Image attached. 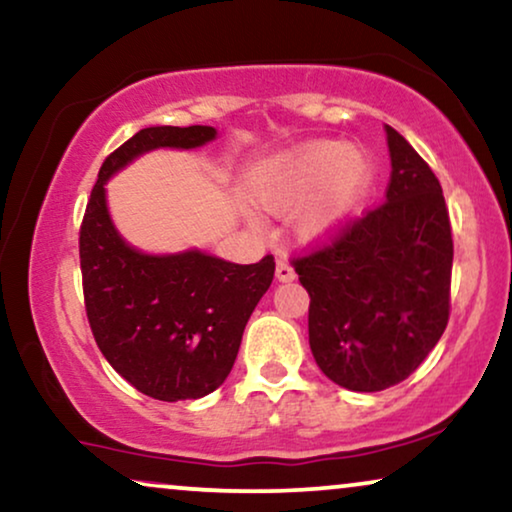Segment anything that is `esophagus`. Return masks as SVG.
<instances>
[{"instance_id": "34e87169", "label": "esophagus", "mask_w": 512, "mask_h": 512, "mask_svg": "<svg viewBox=\"0 0 512 512\" xmlns=\"http://www.w3.org/2000/svg\"><path fill=\"white\" fill-rule=\"evenodd\" d=\"M276 278H278V281H281V283H290V281H295L297 274H295V269H292L288 262L278 260V262H276Z\"/></svg>"}]
</instances>
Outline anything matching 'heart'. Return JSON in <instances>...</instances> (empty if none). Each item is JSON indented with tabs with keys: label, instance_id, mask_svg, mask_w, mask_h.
Here are the masks:
<instances>
[{
	"label": "heart",
	"instance_id": "heart-1",
	"mask_svg": "<svg viewBox=\"0 0 512 512\" xmlns=\"http://www.w3.org/2000/svg\"><path fill=\"white\" fill-rule=\"evenodd\" d=\"M372 182L374 166L363 149L342 140H309L257 168L252 199L274 215L299 210L295 234L306 243H325L363 208Z\"/></svg>",
	"mask_w": 512,
	"mask_h": 512
}]
</instances>
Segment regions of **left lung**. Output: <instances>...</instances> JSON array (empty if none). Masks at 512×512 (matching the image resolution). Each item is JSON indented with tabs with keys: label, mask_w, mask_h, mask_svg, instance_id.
<instances>
[{
	"label": "left lung",
	"mask_w": 512,
	"mask_h": 512,
	"mask_svg": "<svg viewBox=\"0 0 512 512\" xmlns=\"http://www.w3.org/2000/svg\"><path fill=\"white\" fill-rule=\"evenodd\" d=\"M386 201L327 248L295 260L309 292V344L327 379L374 393L410 377L449 318L452 227L428 163L391 126Z\"/></svg>",
	"instance_id": "1"
}]
</instances>
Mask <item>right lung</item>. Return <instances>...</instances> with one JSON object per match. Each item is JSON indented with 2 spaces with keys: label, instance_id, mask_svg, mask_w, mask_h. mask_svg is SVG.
Here are the masks:
<instances>
[{
  "label": "right lung",
  "instance_id": "add662e5",
  "mask_svg": "<svg viewBox=\"0 0 512 512\" xmlns=\"http://www.w3.org/2000/svg\"><path fill=\"white\" fill-rule=\"evenodd\" d=\"M213 126H149L102 163L79 236L84 299L107 363L163 403L196 400L224 384L250 313L274 281V257L234 264L189 248L142 252L121 236L107 182L156 149H199Z\"/></svg>",
  "mask_w": 512,
  "mask_h": 512
}]
</instances>
